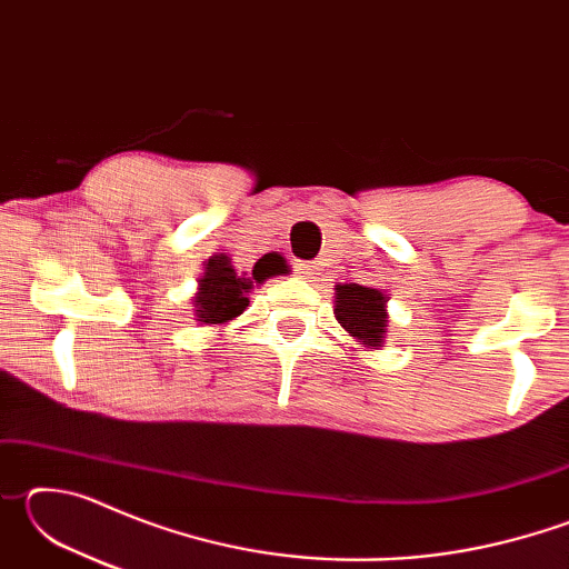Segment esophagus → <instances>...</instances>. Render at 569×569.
<instances>
[{
    "instance_id": "1",
    "label": "esophagus",
    "mask_w": 569,
    "mask_h": 569,
    "mask_svg": "<svg viewBox=\"0 0 569 569\" xmlns=\"http://www.w3.org/2000/svg\"><path fill=\"white\" fill-rule=\"evenodd\" d=\"M293 268L298 273H301L303 278H313L316 276V266L313 263H306V261H296Z\"/></svg>"
}]
</instances>
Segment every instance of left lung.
Here are the masks:
<instances>
[{
	"label": "left lung",
	"instance_id": "1",
	"mask_svg": "<svg viewBox=\"0 0 569 569\" xmlns=\"http://www.w3.org/2000/svg\"><path fill=\"white\" fill-rule=\"evenodd\" d=\"M387 298L377 288L343 283L336 288V319L366 346H381L387 333Z\"/></svg>",
	"mask_w": 569,
	"mask_h": 569
}]
</instances>
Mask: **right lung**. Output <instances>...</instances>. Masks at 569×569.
<instances>
[{"instance_id":"1","label":"right lung","mask_w":569,"mask_h":569,"mask_svg":"<svg viewBox=\"0 0 569 569\" xmlns=\"http://www.w3.org/2000/svg\"><path fill=\"white\" fill-rule=\"evenodd\" d=\"M288 273V266L281 256L261 258L253 266V276L246 278L230 266L228 256H213L206 263V276L200 278V291L196 296L198 321L203 323H226L246 311L250 283H263L266 278Z\"/></svg>"}]
</instances>
